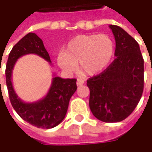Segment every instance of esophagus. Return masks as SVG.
<instances>
[{"label":"esophagus","mask_w":152,"mask_h":152,"mask_svg":"<svg viewBox=\"0 0 152 152\" xmlns=\"http://www.w3.org/2000/svg\"><path fill=\"white\" fill-rule=\"evenodd\" d=\"M84 83H85V81H84L83 79H77V85H78V86H80V85H84Z\"/></svg>","instance_id":"esophagus-1"}]
</instances>
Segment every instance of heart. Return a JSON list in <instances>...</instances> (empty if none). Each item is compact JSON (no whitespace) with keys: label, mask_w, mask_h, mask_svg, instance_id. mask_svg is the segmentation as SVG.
<instances>
[{"label":"heart","mask_w":152,"mask_h":152,"mask_svg":"<svg viewBox=\"0 0 152 152\" xmlns=\"http://www.w3.org/2000/svg\"><path fill=\"white\" fill-rule=\"evenodd\" d=\"M115 52V43L107 34H83L72 39L57 56V63L63 71L72 73L79 62L80 72L94 75L110 64Z\"/></svg>","instance_id":"heart-1"}]
</instances>
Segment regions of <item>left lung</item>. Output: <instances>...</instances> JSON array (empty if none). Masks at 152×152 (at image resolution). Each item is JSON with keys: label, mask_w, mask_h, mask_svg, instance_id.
Returning <instances> with one entry per match:
<instances>
[{"label": "left lung", "mask_w": 152, "mask_h": 152, "mask_svg": "<svg viewBox=\"0 0 152 152\" xmlns=\"http://www.w3.org/2000/svg\"><path fill=\"white\" fill-rule=\"evenodd\" d=\"M113 33L116 58L102 73L87 80L91 113L105 123L128 118L136 107L144 89V59L137 41L117 25Z\"/></svg>", "instance_id": "1"}]
</instances>
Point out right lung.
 I'll list each match as a JSON object with an SVG mask.
<instances>
[{"instance_id":"right-lung-1","label":"right lung","mask_w":152,"mask_h":152,"mask_svg":"<svg viewBox=\"0 0 152 152\" xmlns=\"http://www.w3.org/2000/svg\"><path fill=\"white\" fill-rule=\"evenodd\" d=\"M27 54H36L50 64L51 62L42 39L36 34L28 33L21 39L11 50L6 67V83L10 102L17 113L28 124L40 129L54 128L66 116L70 98L77 90V80L54 75L50 90L43 99L32 103L23 102L13 89L12 73L17 60Z\"/></svg>"}]
</instances>
